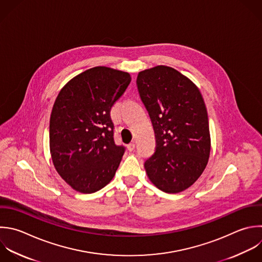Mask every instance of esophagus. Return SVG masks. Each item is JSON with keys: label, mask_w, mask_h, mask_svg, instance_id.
<instances>
[{"label": "esophagus", "mask_w": 262, "mask_h": 262, "mask_svg": "<svg viewBox=\"0 0 262 262\" xmlns=\"http://www.w3.org/2000/svg\"><path fill=\"white\" fill-rule=\"evenodd\" d=\"M127 148H128V150H129V151H132V150H134V148H135V143H134V142H131V143H129V144L127 145Z\"/></svg>", "instance_id": "1"}]
</instances>
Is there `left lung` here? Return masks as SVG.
Instances as JSON below:
<instances>
[{
  "mask_svg": "<svg viewBox=\"0 0 262 262\" xmlns=\"http://www.w3.org/2000/svg\"><path fill=\"white\" fill-rule=\"evenodd\" d=\"M136 84L156 136V151L144 163L146 174L159 189L180 192L196 181L210 156L202 94L188 78L166 66L140 72Z\"/></svg>",
  "mask_w": 262,
  "mask_h": 262,
  "instance_id": "obj_1",
  "label": "left lung"
}]
</instances>
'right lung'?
Masks as SVG:
<instances>
[{
  "instance_id": "1",
  "label": "right lung",
  "mask_w": 262,
  "mask_h": 262,
  "mask_svg": "<svg viewBox=\"0 0 262 262\" xmlns=\"http://www.w3.org/2000/svg\"><path fill=\"white\" fill-rule=\"evenodd\" d=\"M128 73L96 67L60 90L50 117V152L58 174L75 190L92 193L114 178L125 152L114 139L111 110L124 94Z\"/></svg>"
}]
</instances>
